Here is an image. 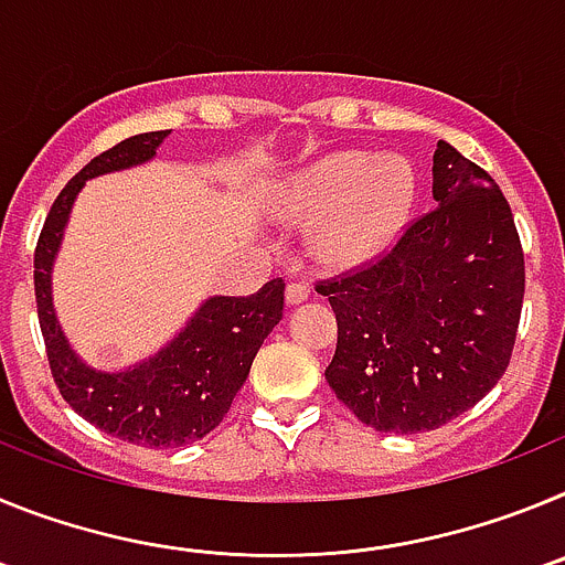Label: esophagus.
Segmentation results:
<instances>
[{
  "label": "esophagus",
  "mask_w": 565,
  "mask_h": 565,
  "mask_svg": "<svg viewBox=\"0 0 565 565\" xmlns=\"http://www.w3.org/2000/svg\"><path fill=\"white\" fill-rule=\"evenodd\" d=\"M311 288L306 282H288L286 288V306H299V302H306Z\"/></svg>",
  "instance_id": "1"
}]
</instances>
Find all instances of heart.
I'll return each mask as SVG.
<instances>
[{
  "mask_svg": "<svg viewBox=\"0 0 565 565\" xmlns=\"http://www.w3.org/2000/svg\"><path fill=\"white\" fill-rule=\"evenodd\" d=\"M416 174L402 158L339 149L299 167L279 186L282 217L313 223L311 252L326 266L351 268L391 246L411 217Z\"/></svg>",
  "mask_w": 565,
  "mask_h": 565,
  "instance_id": "obj_1",
  "label": "heart"
}]
</instances>
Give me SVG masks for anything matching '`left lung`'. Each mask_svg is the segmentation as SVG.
<instances>
[{
	"instance_id": "1",
	"label": "left lung",
	"mask_w": 565,
	"mask_h": 565,
	"mask_svg": "<svg viewBox=\"0 0 565 565\" xmlns=\"http://www.w3.org/2000/svg\"><path fill=\"white\" fill-rule=\"evenodd\" d=\"M433 201L391 254L317 286L339 328L328 384L379 433L436 430L481 402L521 322V237L498 183L438 141Z\"/></svg>"
}]
</instances>
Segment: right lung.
Segmentation results:
<instances>
[{
    "instance_id": "obj_1",
    "label": "right lung",
    "mask_w": 565,
    "mask_h": 565,
    "mask_svg": "<svg viewBox=\"0 0 565 565\" xmlns=\"http://www.w3.org/2000/svg\"><path fill=\"white\" fill-rule=\"evenodd\" d=\"M169 132L172 129L132 135L93 158L56 198L33 257L39 326L64 402L107 436L154 450L201 441L223 422L259 344L282 319L286 291V282L277 277L252 297L203 299L161 351L124 371L93 367L73 351L53 308V263L73 203L93 178L152 161Z\"/></svg>"
}]
</instances>
